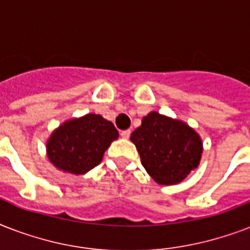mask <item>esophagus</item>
<instances>
[{"instance_id": "1", "label": "esophagus", "mask_w": 250, "mask_h": 250, "mask_svg": "<svg viewBox=\"0 0 250 250\" xmlns=\"http://www.w3.org/2000/svg\"><path fill=\"white\" fill-rule=\"evenodd\" d=\"M129 135H131V131H129V129H125V131H122L121 132V136L123 137V139H128Z\"/></svg>"}]
</instances>
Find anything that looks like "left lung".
<instances>
[{"label":"left lung","instance_id":"obj_1","mask_svg":"<svg viewBox=\"0 0 250 250\" xmlns=\"http://www.w3.org/2000/svg\"><path fill=\"white\" fill-rule=\"evenodd\" d=\"M149 176L161 186L183 182L201 161L202 139L180 119L150 111L131 133Z\"/></svg>","mask_w":250,"mask_h":250}]
</instances>
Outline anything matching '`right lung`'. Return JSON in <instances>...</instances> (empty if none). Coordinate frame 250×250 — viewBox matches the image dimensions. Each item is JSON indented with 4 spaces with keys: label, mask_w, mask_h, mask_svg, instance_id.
Wrapping results in <instances>:
<instances>
[{
    "label": "right lung",
    "mask_w": 250,
    "mask_h": 250,
    "mask_svg": "<svg viewBox=\"0 0 250 250\" xmlns=\"http://www.w3.org/2000/svg\"><path fill=\"white\" fill-rule=\"evenodd\" d=\"M119 137L117 128L100 114L72 118L57 127L46 141V156L58 170L84 175L101 164L104 153Z\"/></svg>",
    "instance_id": "right-lung-1"
}]
</instances>
